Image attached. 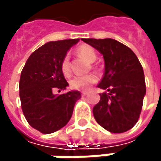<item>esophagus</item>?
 <instances>
[{
    "label": "esophagus",
    "instance_id": "1",
    "mask_svg": "<svg viewBox=\"0 0 161 161\" xmlns=\"http://www.w3.org/2000/svg\"><path fill=\"white\" fill-rule=\"evenodd\" d=\"M86 94H87V92H86V91H84V92H82V96H83V97H84V96H86Z\"/></svg>",
    "mask_w": 161,
    "mask_h": 161
}]
</instances>
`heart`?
<instances>
[{"label": "heart", "instance_id": "heart-1", "mask_svg": "<svg viewBox=\"0 0 161 161\" xmlns=\"http://www.w3.org/2000/svg\"><path fill=\"white\" fill-rule=\"evenodd\" d=\"M77 53L79 56L89 62H93L96 59V53L94 49L89 46H81L77 49ZM60 70L65 76H68L70 75L71 70H70V62H69L68 56H65L63 58L60 64ZM96 81H97V77L93 75L75 76L70 80V87L75 90H86L92 84L96 83Z\"/></svg>", "mask_w": 161, "mask_h": 161}]
</instances>
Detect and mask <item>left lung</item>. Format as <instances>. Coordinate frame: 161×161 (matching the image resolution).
Masks as SVG:
<instances>
[{"label": "left lung", "instance_id": "1", "mask_svg": "<svg viewBox=\"0 0 161 161\" xmlns=\"http://www.w3.org/2000/svg\"><path fill=\"white\" fill-rule=\"evenodd\" d=\"M97 49L104 59V75L98 87L100 102L93 115L103 129L113 133L130 130L138 121L146 92L143 67L127 46L111 38L82 39Z\"/></svg>", "mask_w": 161, "mask_h": 161}]
</instances>
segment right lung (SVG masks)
Segmentation results:
<instances>
[{"instance_id":"right-lung-1","label":"right lung","mask_w":161,"mask_h":161,"mask_svg":"<svg viewBox=\"0 0 161 161\" xmlns=\"http://www.w3.org/2000/svg\"><path fill=\"white\" fill-rule=\"evenodd\" d=\"M79 39L48 42L28 58L19 80L21 108L28 123L42 133L49 134L63 128L71 119L75 104L81 98L77 90L54 94V89L69 86L60 70L67 51Z\"/></svg>"}]
</instances>
